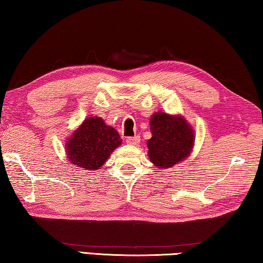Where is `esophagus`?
<instances>
[{
  "label": "esophagus",
  "mask_w": 263,
  "mask_h": 263,
  "mask_svg": "<svg viewBox=\"0 0 263 263\" xmlns=\"http://www.w3.org/2000/svg\"><path fill=\"white\" fill-rule=\"evenodd\" d=\"M140 141L139 136H135V137H127L126 138V143L130 145H138Z\"/></svg>",
  "instance_id": "1"
}]
</instances>
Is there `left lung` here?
<instances>
[{
    "instance_id": "left-lung-1",
    "label": "left lung",
    "mask_w": 263,
    "mask_h": 263,
    "mask_svg": "<svg viewBox=\"0 0 263 263\" xmlns=\"http://www.w3.org/2000/svg\"><path fill=\"white\" fill-rule=\"evenodd\" d=\"M152 138L147 141L148 157L161 168L172 167L192 151L194 136L192 128L181 117H172L162 112L151 118Z\"/></svg>"
}]
</instances>
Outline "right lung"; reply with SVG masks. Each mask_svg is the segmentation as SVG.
Returning a JSON list of instances; mask_svg holds the SVG:
<instances>
[{
	"label": "right lung",
	"instance_id": "1",
	"mask_svg": "<svg viewBox=\"0 0 263 263\" xmlns=\"http://www.w3.org/2000/svg\"><path fill=\"white\" fill-rule=\"evenodd\" d=\"M120 144L122 139L114 127L99 117H90L66 143V153L73 165L92 171L103 166Z\"/></svg>",
	"mask_w": 263,
	"mask_h": 263
}]
</instances>
